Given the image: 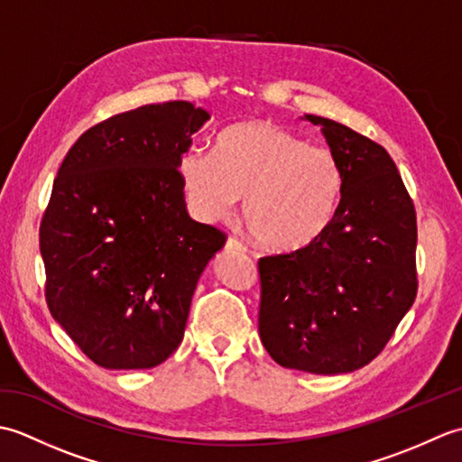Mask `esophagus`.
<instances>
[{
    "label": "esophagus",
    "mask_w": 462,
    "mask_h": 462,
    "mask_svg": "<svg viewBox=\"0 0 462 462\" xmlns=\"http://www.w3.org/2000/svg\"><path fill=\"white\" fill-rule=\"evenodd\" d=\"M226 250H236V252H246V244L240 242L238 238H228L226 240Z\"/></svg>",
    "instance_id": "esophagus-1"
}]
</instances>
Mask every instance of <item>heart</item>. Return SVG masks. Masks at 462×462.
Listing matches in <instances>:
<instances>
[{"instance_id":"heart-1","label":"heart","mask_w":462,"mask_h":462,"mask_svg":"<svg viewBox=\"0 0 462 462\" xmlns=\"http://www.w3.org/2000/svg\"><path fill=\"white\" fill-rule=\"evenodd\" d=\"M179 174L196 218H228L244 196L242 218L252 238L276 252L316 242L336 216L343 192L336 154L270 121L228 126L214 154L186 151Z\"/></svg>"}]
</instances>
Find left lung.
I'll return each instance as SVG.
<instances>
[{
  "instance_id": "1",
  "label": "left lung",
  "mask_w": 462,
  "mask_h": 462,
  "mask_svg": "<svg viewBox=\"0 0 462 462\" xmlns=\"http://www.w3.org/2000/svg\"><path fill=\"white\" fill-rule=\"evenodd\" d=\"M306 121L341 166V200L310 246L260 258L258 329L282 367L337 375L375 359L413 306L417 216L381 144L323 116Z\"/></svg>"
}]
</instances>
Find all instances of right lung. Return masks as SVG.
<instances>
[{"instance_id":"right-lung-1","label":"right lung","mask_w":462,"mask_h":462,"mask_svg":"<svg viewBox=\"0 0 462 462\" xmlns=\"http://www.w3.org/2000/svg\"><path fill=\"white\" fill-rule=\"evenodd\" d=\"M210 119L189 101L144 105L85 131L39 226L45 300L105 369H151L184 337L196 283L226 234L192 220L179 174Z\"/></svg>"}]
</instances>
